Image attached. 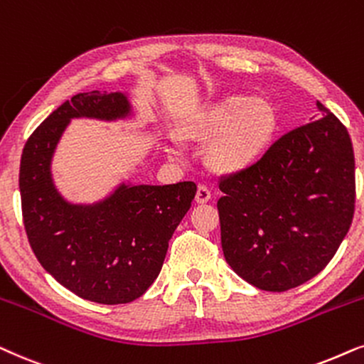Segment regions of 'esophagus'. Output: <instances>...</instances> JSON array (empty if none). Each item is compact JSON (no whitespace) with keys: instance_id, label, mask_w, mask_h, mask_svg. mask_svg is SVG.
Here are the masks:
<instances>
[{"instance_id":"1","label":"esophagus","mask_w":364,"mask_h":364,"mask_svg":"<svg viewBox=\"0 0 364 364\" xmlns=\"http://www.w3.org/2000/svg\"><path fill=\"white\" fill-rule=\"evenodd\" d=\"M211 198H213L211 191L208 190V188H206L205 185H200V186H198V191H196V196H195L196 203H200V205H205V203L210 201Z\"/></svg>"}]
</instances>
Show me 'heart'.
Wrapping results in <instances>:
<instances>
[{"label": "heart", "instance_id": "1", "mask_svg": "<svg viewBox=\"0 0 364 364\" xmlns=\"http://www.w3.org/2000/svg\"><path fill=\"white\" fill-rule=\"evenodd\" d=\"M279 132V114L264 98L232 95L196 111L183 121L185 139L210 143L206 161L213 171L238 174L263 161ZM174 151V148H169Z\"/></svg>", "mask_w": 364, "mask_h": 364}]
</instances>
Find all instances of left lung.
<instances>
[{"label": "left lung", "mask_w": 364, "mask_h": 364, "mask_svg": "<svg viewBox=\"0 0 364 364\" xmlns=\"http://www.w3.org/2000/svg\"><path fill=\"white\" fill-rule=\"evenodd\" d=\"M321 118L283 134L248 171L220 181L221 248L235 273L264 291L296 288L326 268L355 215L348 129Z\"/></svg>", "instance_id": "1"}]
</instances>
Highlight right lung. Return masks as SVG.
Instances as JSON below:
<instances>
[{
	"mask_svg": "<svg viewBox=\"0 0 364 364\" xmlns=\"http://www.w3.org/2000/svg\"><path fill=\"white\" fill-rule=\"evenodd\" d=\"M123 93L73 96L33 132L19 164L23 223L33 253L58 283L101 304L129 303L151 287L168 243L196 195L193 181L121 185L96 205H71L56 191L51 158L71 118L119 119Z\"/></svg>",
	"mask_w": 364,
	"mask_h": 364,
	"instance_id": "add662e5",
	"label": "right lung"
}]
</instances>
